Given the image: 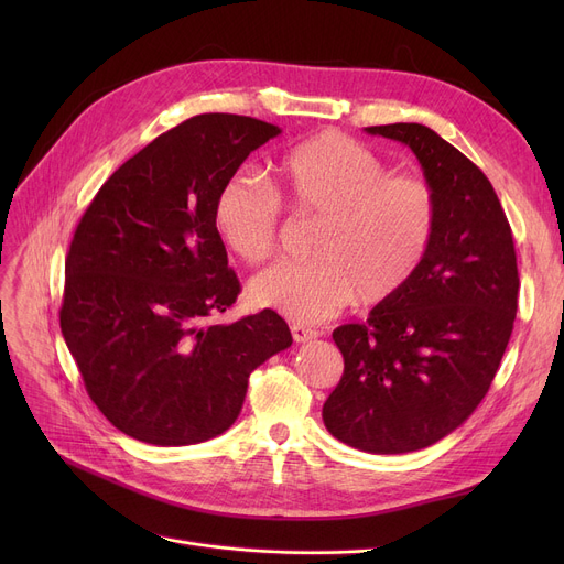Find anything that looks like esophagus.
I'll return each mask as SVG.
<instances>
[{
    "instance_id": "obj_1",
    "label": "esophagus",
    "mask_w": 564,
    "mask_h": 564,
    "mask_svg": "<svg viewBox=\"0 0 564 564\" xmlns=\"http://www.w3.org/2000/svg\"><path fill=\"white\" fill-rule=\"evenodd\" d=\"M290 332H292V338L297 340V343H308V340L317 338V332L306 327V324H292Z\"/></svg>"
}]
</instances>
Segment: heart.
<instances>
[{
	"label": "heart",
	"mask_w": 564,
	"mask_h": 564,
	"mask_svg": "<svg viewBox=\"0 0 564 564\" xmlns=\"http://www.w3.org/2000/svg\"><path fill=\"white\" fill-rule=\"evenodd\" d=\"M281 205L319 219L313 262H283L258 274L253 304L297 322H322L354 300L377 306L413 281L436 230V196L413 175H389L368 145L324 130L276 164L272 189L247 173L219 187L213 219L224 245L249 264L276 251Z\"/></svg>",
	"instance_id": "b5f03b06"
}]
</instances>
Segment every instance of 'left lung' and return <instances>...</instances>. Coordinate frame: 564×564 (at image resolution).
Returning <instances> with one entry per match:
<instances>
[{"mask_svg": "<svg viewBox=\"0 0 564 564\" xmlns=\"http://www.w3.org/2000/svg\"><path fill=\"white\" fill-rule=\"evenodd\" d=\"M366 132L419 158L436 230L395 300L334 332L345 370L322 421L351 448L400 455L448 436L487 395L512 336L519 272L512 228L476 164L421 123Z\"/></svg>", "mask_w": 564, "mask_h": 564, "instance_id": "left-lung-1", "label": "left lung"}]
</instances>
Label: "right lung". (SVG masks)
I'll return each instance as SVG.
<instances>
[{"label":"right lung","instance_id":"add662e5","mask_svg":"<svg viewBox=\"0 0 564 564\" xmlns=\"http://www.w3.org/2000/svg\"><path fill=\"white\" fill-rule=\"evenodd\" d=\"M279 134L251 116H194L118 166L77 224L62 334L88 398L137 441L219 436L240 416L249 375L292 345L270 308L205 324L240 294L213 219L217 192Z\"/></svg>","mask_w":564,"mask_h":564}]
</instances>
